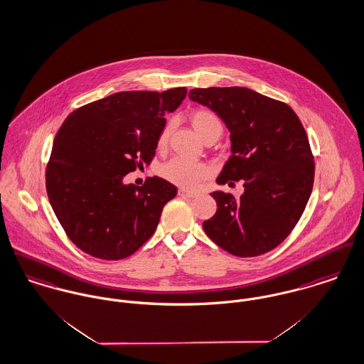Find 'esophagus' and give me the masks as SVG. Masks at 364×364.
Wrapping results in <instances>:
<instances>
[{
    "instance_id": "34e87169",
    "label": "esophagus",
    "mask_w": 364,
    "mask_h": 364,
    "mask_svg": "<svg viewBox=\"0 0 364 364\" xmlns=\"http://www.w3.org/2000/svg\"><path fill=\"white\" fill-rule=\"evenodd\" d=\"M178 193H179V196H181V198H193L198 196V193H196V192L186 191V189H179V191H178Z\"/></svg>"
}]
</instances>
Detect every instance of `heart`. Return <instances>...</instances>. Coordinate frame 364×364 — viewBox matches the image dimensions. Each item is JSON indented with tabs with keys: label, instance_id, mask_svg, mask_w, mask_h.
Segmentation results:
<instances>
[{
	"label": "heart",
	"instance_id": "b5f03b06",
	"mask_svg": "<svg viewBox=\"0 0 364 364\" xmlns=\"http://www.w3.org/2000/svg\"><path fill=\"white\" fill-rule=\"evenodd\" d=\"M191 124L198 133V136L205 140L210 137L218 139L223 133V121L220 117L207 108H198L191 114ZM171 131V122H166L159 134L157 144L160 149H164L168 143V136ZM161 176L166 178L173 185L182 188H195L198 182L204 181L210 175V168L204 163L192 161L183 157H173L161 166Z\"/></svg>",
	"mask_w": 364,
	"mask_h": 364
}]
</instances>
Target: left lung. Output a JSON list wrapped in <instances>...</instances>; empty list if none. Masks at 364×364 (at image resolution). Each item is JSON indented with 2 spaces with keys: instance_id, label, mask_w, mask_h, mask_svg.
I'll return each mask as SVG.
<instances>
[{
  "instance_id": "left-lung-1",
  "label": "left lung",
  "mask_w": 364,
  "mask_h": 364,
  "mask_svg": "<svg viewBox=\"0 0 364 364\" xmlns=\"http://www.w3.org/2000/svg\"><path fill=\"white\" fill-rule=\"evenodd\" d=\"M189 99L213 109L231 132L230 160L218 185L242 181L240 198L213 192L217 213L207 236L233 256L255 257L277 247L298 224L314 182V160L295 111L247 87L193 89Z\"/></svg>"
}]
</instances>
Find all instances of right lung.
<instances>
[{
    "label": "right lung",
    "instance_id": "1",
    "mask_svg": "<svg viewBox=\"0 0 364 364\" xmlns=\"http://www.w3.org/2000/svg\"><path fill=\"white\" fill-rule=\"evenodd\" d=\"M186 93V87L119 92L66 117L54 139L46 188L68 237L85 253L121 260L157 230L176 188L159 176L143 186L125 185L124 176L153 160L164 117Z\"/></svg>",
    "mask_w": 364,
    "mask_h": 364
}]
</instances>
